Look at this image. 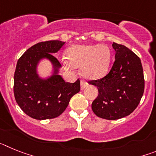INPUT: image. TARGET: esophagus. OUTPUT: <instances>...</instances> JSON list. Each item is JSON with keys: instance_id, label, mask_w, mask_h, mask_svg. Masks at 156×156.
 Segmentation results:
<instances>
[{"instance_id": "34e87169", "label": "esophagus", "mask_w": 156, "mask_h": 156, "mask_svg": "<svg viewBox=\"0 0 156 156\" xmlns=\"http://www.w3.org/2000/svg\"><path fill=\"white\" fill-rule=\"evenodd\" d=\"M87 86V83L86 81L83 80H81V84H80L81 90H83V89H84Z\"/></svg>"}]
</instances>
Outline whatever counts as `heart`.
I'll return each mask as SVG.
<instances>
[{
    "label": "heart",
    "instance_id": "obj_1",
    "mask_svg": "<svg viewBox=\"0 0 156 156\" xmlns=\"http://www.w3.org/2000/svg\"><path fill=\"white\" fill-rule=\"evenodd\" d=\"M68 59H62L68 69L82 68L86 78L96 80L107 74L111 62V52L106 45H76L67 51Z\"/></svg>",
    "mask_w": 156,
    "mask_h": 156
}]
</instances>
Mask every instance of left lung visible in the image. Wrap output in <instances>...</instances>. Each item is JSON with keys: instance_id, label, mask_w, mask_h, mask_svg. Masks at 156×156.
Segmentation results:
<instances>
[{"instance_id": "obj_1", "label": "left lung", "mask_w": 156, "mask_h": 156, "mask_svg": "<svg viewBox=\"0 0 156 156\" xmlns=\"http://www.w3.org/2000/svg\"><path fill=\"white\" fill-rule=\"evenodd\" d=\"M115 62L109 73L98 80H89L98 89L92 102L97 116L115 120L127 116L137 108L144 90V78L140 59L126 46L112 44Z\"/></svg>"}]
</instances>
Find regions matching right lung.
<instances>
[{
    "label": "right lung",
    "instance_id": "1",
    "mask_svg": "<svg viewBox=\"0 0 156 156\" xmlns=\"http://www.w3.org/2000/svg\"><path fill=\"white\" fill-rule=\"evenodd\" d=\"M60 41L40 42L30 48L18 60L14 75V95L27 115L38 120L54 119L66 110L71 98L80 90V81L66 82L58 70L60 62L53 55L64 45ZM48 58L55 74L48 80L39 78L35 72L38 62Z\"/></svg>",
    "mask_w": 156,
    "mask_h": 156
}]
</instances>
